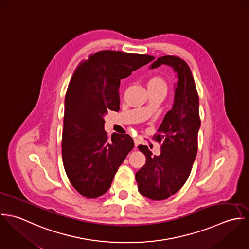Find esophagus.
I'll return each mask as SVG.
<instances>
[{"instance_id":"obj_1","label":"esophagus","mask_w":249,"mask_h":249,"mask_svg":"<svg viewBox=\"0 0 249 249\" xmlns=\"http://www.w3.org/2000/svg\"><path fill=\"white\" fill-rule=\"evenodd\" d=\"M134 141H135V146H136V147H137V146H138V145H139V144H140V140H139V139H137V138H136V139H135V140H134Z\"/></svg>"}]
</instances>
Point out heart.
<instances>
[{
	"label": "heart",
	"instance_id": "1",
	"mask_svg": "<svg viewBox=\"0 0 249 249\" xmlns=\"http://www.w3.org/2000/svg\"><path fill=\"white\" fill-rule=\"evenodd\" d=\"M147 88L148 89H164L166 91L167 83L165 79L158 74L151 75L147 80Z\"/></svg>",
	"mask_w": 249,
	"mask_h": 249
}]
</instances>
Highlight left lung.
<instances>
[{
  "label": "left lung",
  "instance_id": "obj_1",
  "mask_svg": "<svg viewBox=\"0 0 249 249\" xmlns=\"http://www.w3.org/2000/svg\"><path fill=\"white\" fill-rule=\"evenodd\" d=\"M161 64L171 66L178 75L174 104L153 136L161 144L160 154L153 156L147 146L140 145L146 161L136 173L139 192L152 200L170 197L187 182L198 150L201 124L198 93L190 66L179 56L163 55L151 68Z\"/></svg>",
  "mask_w": 249,
  "mask_h": 249
}]
</instances>
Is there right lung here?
Wrapping results in <instances>:
<instances>
[{
    "label": "right lung",
    "mask_w": 249,
    "mask_h": 249,
    "mask_svg": "<svg viewBox=\"0 0 249 249\" xmlns=\"http://www.w3.org/2000/svg\"><path fill=\"white\" fill-rule=\"evenodd\" d=\"M155 57L120 51H99L79 63L69 82L64 102L62 161L74 189L86 198H97L109 189L113 177L134 148L125 134L108 138L104 115L119 110L120 80Z\"/></svg>",
    "instance_id": "1"
}]
</instances>
